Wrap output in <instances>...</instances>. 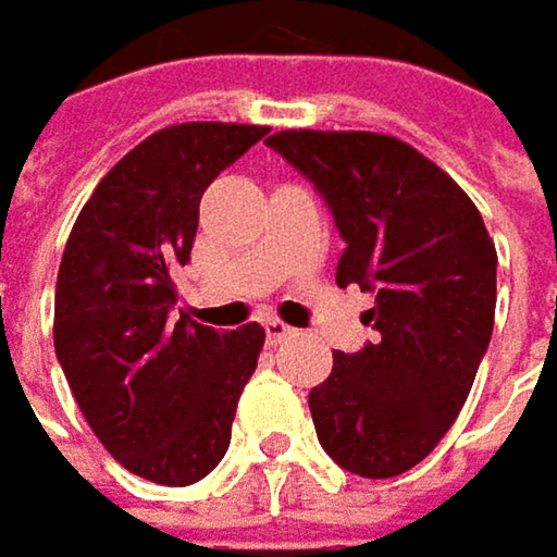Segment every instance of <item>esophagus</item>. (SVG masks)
I'll list each match as a JSON object with an SVG mask.
<instances>
[{
  "label": "esophagus",
  "instance_id": "obj_1",
  "mask_svg": "<svg viewBox=\"0 0 557 557\" xmlns=\"http://www.w3.org/2000/svg\"><path fill=\"white\" fill-rule=\"evenodd\" d=\"M264 331H268V344H280V341H286V337L296 334V329H289V325L280 322V319H268V322H264Z\"/></svg>",
  "mask_w": 557,
  "mask_h": 557
}]
</instances>
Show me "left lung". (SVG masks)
Here are the masks:
<instances>
[{"label":"left lung","instance_id":"1","mask_svg":"<svg viewBox=\"0 0 557 557\" xmlns=\"http://www.w3.org/2000/svg\"><path fill=\"white\" fill-rule=\"evenodd\" d=\"M325 197L337 286L376 293V344L334 354L309 392L319 443L363 479L414 469L453 428L494 329L497 251L469 194L414 146L367 129L264 139Z\"/></svg>","mask_w":557,"mask_h":557}]
</instances>
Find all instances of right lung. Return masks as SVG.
<instances>
[{"label":"right lung","instance_id":"1","mask_svg":"<svg viewBox=\"0 0 557 557\" xmlns=\"http://www.w3.org/2000/svg\"><path fill=\"white\" fill-rule=\"evenodd\" d=\"M268 127L194 121L159 129L101 177L70 232L53 347L104 449L139 479L184 487L226 456L264 329L175 319L172 271L190 261L200 197Z\"/></svg>","mask_w":557,"mask_h":557}]
</instances>
